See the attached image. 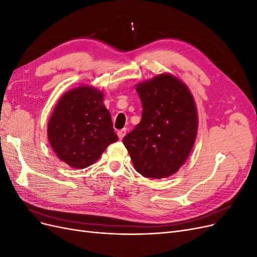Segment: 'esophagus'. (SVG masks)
Masks as SVG:
<instances>
[{"instance_id":"esophagus-1","label":"esophagus","mask_w":257,"mask_h":257,"mask_svg":"<svg viewBox=\"0 0 257 257\" xmlns=\"http://www.w3.org/2000/svg\"><path fill=\"white\" fill-rule=\"evenodd\" d=\"M126 128H122V130H120L119 132H118V136H119V138L120 139H122L124 136H125L126 135Z\"/></svg>"}]
</instances>
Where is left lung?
<instances>
[{"label":"left lung","instance_id":"8db88e82","mask_svg":"<svg viewBox=\"0 0 257 257\" xmlns=\"http://www.w3.org/2000/svg\"><path fill=\"white\" fill-rule=\"evenodd\" d=\"M142 121L123 137L137 172L147 178L172 176L188 159L197 133V112L186 85L163 74L136 88Z\"/></svg>","mask_w":257,"mask_h":257}]
</instances>
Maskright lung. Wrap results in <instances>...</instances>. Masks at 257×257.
Wrapping results in <instances>:
<instances>
[{
  "label": "right lung",
  "mask_w": 257,
  "mask_h": 257,
  "mask_svg": "<svg viewBox=\"0 0 257 257\" xmlns=\"http://www.w3.org/2000/svg\"><path fill=\"white\" fill-rule=\"evenodd\" d=\"M103 94L79 87L61 97L48 123V139L58 158L73 168L95 163L106 148L119 141Z\"/></svg>",
  "instance_id": "right-lung-1"
}]
</instances>
